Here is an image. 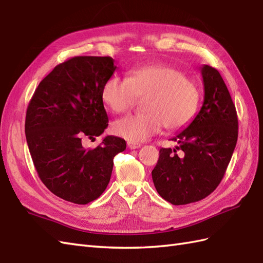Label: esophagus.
I'll use <instances>...</instances> for the list:
<instances>
[{"label": "esophagus", "instance_id": "1", "mask_svg": "<svg viewBox=\"0 0 263 263\" xmlns=\"http://www.w3.org/2000/svg\"><path fill=\"white\" fill-rule=\"evenodd\" d=\"M127 146H128V148H129V149H136V148H139V147H140V144H138V143H132V142H127Z\"/></svg>", "mask_w": 263, "mask_h": 263}]
</instances>
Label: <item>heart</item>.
<instances>
[{
	"label": "heart",
	"mask_w": 263,
	"mask_h": 263,
	"mask_svg": "<svg viewBox=\"0 0 263 263\" xmlns=\"http://www.w3.org/2000/svg\"><path fill=\"white\" fill-rule=\"evenodd\" d=\"M144 98V112L115 121L112 129L132 143H142L165 125L181 129L193 119L200 102L195 80L174 66L155 63L133 69L127 78L114 74L101 89V99L112 112L130 110Z\"/></svg>",
	"instance_id": "heart-1"
}]
</instances>
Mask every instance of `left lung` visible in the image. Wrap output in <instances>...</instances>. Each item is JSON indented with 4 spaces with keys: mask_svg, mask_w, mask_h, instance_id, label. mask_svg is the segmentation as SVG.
Here are the masks:
<instances>
[{
    "mask_svg": "<svg viewBox=\"0 0 263 263\" xmlns=\"http://www.w3.org/2000/svg\"><path fill=\"white\" fill-rule=\"evenodd\" d=\"M204 101L194 120L172 140L176 149L161 148L152 171L156 191L174 204L201 201L226 174L238 140V115L226 82L213 67L201 69ZM181 151L178 157L176 152Z\"/></svg>",
    "mask_w": 263,
    "mask_h": 263,
    "instance_id": "left-lung-1",
    "label": "left lung"
}]
</instances>
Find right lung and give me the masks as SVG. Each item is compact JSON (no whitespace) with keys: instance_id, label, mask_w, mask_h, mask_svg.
Wrapping results in <instances>:
<instances>
[{"instance_id":"right-lung-1","label":"right lung","mask_w":263,"mask_h":263,"mask_svg":"<svg viewBox=\"0 0 263 263\" xmlns=\"http://www.w3.org/2000/svg\"><path fill=\"white\" fill-rule=\"evenodd\" d=\"M111 57L80 55L60 63L29 102L25 136L42 183L58 197L76 204L98 198L110 181L114 157L125 139L106 136L93 149L82 146L108 126L101 89L116 70Z\"/></svg>"}]
</instances>
